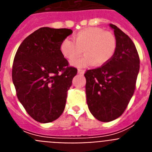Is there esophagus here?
<instances>
[{
  "instance_id": "1",
  "label": "esophagus",
  "mask_w": 152,
  "mask_h": 152,
  "mask_svg": "<svg viewBox=\"0 0 152 152\" xmlns=\"http://www.w3.org/2000/svg\"><path fill=\"white\" fill-rule=\"evenodd\" d=\"M77 73L80 74V75H83V74L84 73V70L78 69V70H77Z\"/></svg>"
}]
</instances>
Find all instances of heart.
Segmentation results:
<instances>
[{"label": "heart", "mask_w": 152, "mask_h": 152, "mask_svg": "<svg viewBox=\"0 0 152 152\" xmlns=\"http://www.w3.org/2000/svg\"><path fill=\"white\" fill-rule=\"evenodd\" d=\"M73 39H63L60 44V51L69 61L78 58L84 52L86 55L84 57L72 62L77 67L92 64L96 67L103 66L111 61L117 49V41L114 35L98 27L81 29L74 35Z\"/></svg>", "instance_id": "obj_1"}]
</instances>
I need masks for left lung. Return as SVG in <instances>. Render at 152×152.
<instances>
[{
    "mask_svg": "<svg viewBox=\"0 0 152 152\" xmlns=\"http://www.w3.org/2000/svg\"><path fill=\"white\" fill-rule=\"evenodd\" d=\"M117 49L107 64L87 70V103L92 115L101 122H110L124 113L135 90L140 59L129 36L113 24Z\"/></svg>",
    "mask_w": 152,
    "mask_h": 152,
    "instance_id": "8db88e82",
    "label": "left lung"
}]
</instances>
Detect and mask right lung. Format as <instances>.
I'll return each mask as SVG.
<instances>
[{
    "instance_id": "right-lung-1",
    "label": "right lung",
    "mask_w": 152,
    "mask_h": 152,
    "mask_svg": "<svg viewBox=\"0 0 152 152\" xmlns=\"http://www.w3.org/2000/svg\"><path fill=\"white\" fill-rule=\"evenodd\" d=\"M70 29L42 27L19 46L12 67L17 98L36 121L51 123L64 110L68 91L77 69L69 66L60 44Z\"/></svg>"
}]
</instances>
